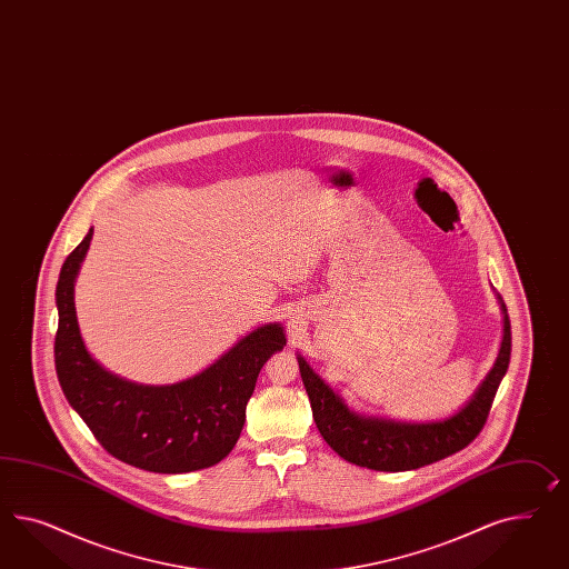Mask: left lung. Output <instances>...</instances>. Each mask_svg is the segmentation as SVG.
I'll list each match as a JSON object with an SVG mask.
<instances>
[{
    "label": "left lung",
    "mask_w": 569,
    "mask_h": 569,
    "mask_svg": "<svg viewBox=\"0 0 569 569\" xmlns=\"http://www.w3.org/2000/svg\"><path fill=\"white\" fill-rule=\"evenodd\" d=\"M506 312V329L497 362L487 379L478 387L472 400L458 415L427 425H406L393 420L365 418L339 400V396L315 375L305 358H298L300 375L307 387L317 429L343 460L379 472H403L443 460L447 456L470 446L485 427L491 412L495 393L509 367L511 356V323Z\"/></svg>",
    "instance_id": "left-lung-1"
}]
</instances>
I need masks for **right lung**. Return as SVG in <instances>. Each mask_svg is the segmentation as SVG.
<instances>
[{
  "label": "right lung",
  "instance_id": "add662e5",
  "mask_svg": "<svg viewBox=\"0 0 569 569\" xmlns=\"http://www.w3.org/2000/svg\"><path fill=\"white\" fill-rule=\"evenodd\" d=\"M92 230L63 261L56 300V372L63 396L113 458L140 470L182 475L216 466L230 453L246 420L257 377L286 346L279 325L259 327L216 365L182 383L137 385L101 369L78 331L74 279Z\"/></svg>",
  "mask_w": 569,
  "mask_h": 569
}]
</instances>
